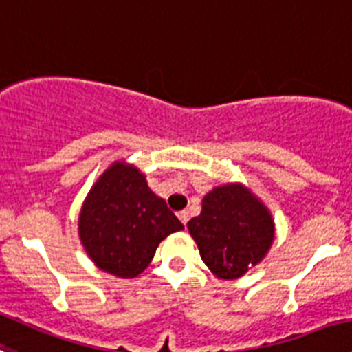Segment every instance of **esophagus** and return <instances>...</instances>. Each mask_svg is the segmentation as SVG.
<instances>
[{"instance_id":"esophagus-1","label":"esophagus","mask_w":352,"mask_h":352,"mask_svg":"<svg viewBox=\"0 0 352 352\" xmlns=\"http://www.w3.org/2000/svg\"><path fill=\"white\" fill-rule=\"evenodd\" d=\"M177 217H179V220L182 221L184 225H186L187 221H189V211H186V210H184V211H179V214H177Z\"/></svg>"}]
</instances>
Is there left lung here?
Returning a JSON list of instances; mask_svg holds the SVG:
<instances>
[{
    "instance_id": "8db88e82",
    "label": "left lung",
    "mask_w": 352,
    "mask_h": 352,
    "mask_svg": "<svg viewBox=\"0 0 352 352\" xmlns=\"http://www.w3.org/2000/svg\"><path fill=\"white\" fill-rule=\"evenodd\" d=\"M187 228L204 265L221 280L248 274L268 254L275 239L270 210L241 182L213 187Z\"/></svg>"
}]
</instances>
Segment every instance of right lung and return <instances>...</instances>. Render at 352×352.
Listing matches in <instances>:
<instances>
[{
	"mask_svg": "<svg viewBox=\"0 0 352 352\" xmlns=\"http://www.w3.org/2000/svg\"><path fill=\"white\" fill-rule=\"evenodd\" d=\"M184 225L156 196L146 175L125 160L113 162L94 182L78 213V237L91 261L118 278H135L156 248Z\"/></svg>",
	"mask_w": 352,
	"mask_h": 352,
	"instance_id": "add662e5",
	"label": "right lung"
}]
</instances>
